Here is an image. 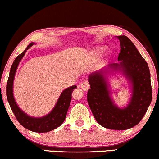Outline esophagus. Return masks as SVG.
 Returning <instances> with one entry per match:
<instances>
[{
    "label": "esophagus",
    "instance_id": "34e87169",
    "mask_svg": "<svg viewBox=\"0 0 159 159\" xmlns=\"http://www.w3.org/2000/svg\"><path fill=\"white\" fill-rule=\"evenodd\" d=\"M81 87V88L83 89V90L84 91H87L90 89V84H89L87 82H84V83H82Z\"/></svg>",
    "mask_w": 159,
    "mask_h": 159
}]
</instances>
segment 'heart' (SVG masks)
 <instances>
[{
  "instance_id": "heart-1",
  "label": "heart",
  "mask_w": 159,
  "mask_h": 159,
  "mask_svg": "<svg viewBox=\"0 0 159 159\" xmlns=\"http://www.w3.org/2000/svg\"><path fill=\"white\" fill-rule=\"evenodd\" d=\"M105 49V46H100L94 49L92 52V56L94 58H97L99 56L102 55V54L104 52Z\"/></svg>"
}]
</instances>
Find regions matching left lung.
Returning <instances> with one entry per match:
<instances>
[{
  "label": "left lung",
  "instance_id": "1",
  "mask_svg": "<svg viewBox=\"0 0 159 159\" xmlns=\"http://www.w3.org/2000/svg\"><path fill=\"white\" fill-rule=\"evenodd\" d=\"M121 51L119 63L89 75L90 89L87 102L95 119L102 126L114 130H125L140 123L152 101L150 72L147 62L127 36H120ZM120 73L127 78L130 88L129 103L118 106L111 96L109 75Z\"/></svg>",
  "mask_w": 159,
  "mask_h": 159
}]
</instances>
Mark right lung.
<instances>
[{
    "label": "right lung",
    "instance_id": "1",
    "mask_svg": "<svg viewBox=\"0 0 159 159\" xmlns=\"http://www.w3.org/2000/svg\"><path fill=\"white\" fill-rule=\"evenodd\" d=\"M34 44H35L34 43H30L21 54L16 57L12 63L7 84V98L16 119L23 127L32 132L43 133L54 130L63 123L72 99V91L74 89L77 88V86L74 85L65 89L58 98L54 108L45 116L41 117H34L29 116L25 111L21 110L17 105L14 98L13 82L19 63L25 56L27 49L30 48Z\"/></svg>",
    "mask_w": 159,
    "mask_h": 159
}]
</instances>
